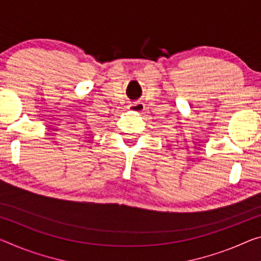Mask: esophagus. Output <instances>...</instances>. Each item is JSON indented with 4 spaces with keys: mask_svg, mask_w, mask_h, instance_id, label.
<instances>
[{
    "mask_svg": "<svg viewBox=\"0 0 261 261\" xmlns=\"http://www.w3.org/2000/svg\"><path fill=\"white\" fill-rule=\"evenodd\" d=\"M128 108H129L130 111H134V112H142L144 111V105L143 102L141 101H138V102H134V103H130L129 106H128Z\"/></svg>",
    "mask_w": 261,
    "mask_h": 261,
    "instance_id": "34e87169",
    "label": "esophagus"
}]
</instances>
